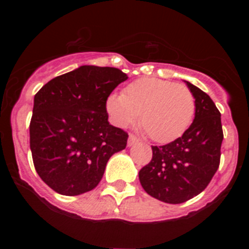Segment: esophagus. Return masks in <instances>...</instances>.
<instances>
[{
  "label": "esophagus",
  "instance_id": "1",
  "mask_svg": "<svg viewBox=\"0 0 249 249\" xmlns=\"http://www.w3.org/2000/svg\"><path fill=\"white\" fill-rule=\"evenodd\" d=\"M140 141H138L137 137H135V136H129L128 137V141H127V146L128 147H132V146H135V144H137Z\"/></svg>",
  "mask_w": 249,
  "mask_h": 249
}]
</instances>
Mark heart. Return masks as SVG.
Masks as SVG:
<instances>
[{
    "instance_id": "heart-1",
    "label": "heart",
    "mask_w": 249,
    "mask_h": 249,
    "mask_svg": "<svg viewBox=\"0 0 249 249\" xmlns=\"http://www.w3.org/2000/svg\"><path fill=\"white\" fill-rule=\"evenodd\" d=\"M106 109L118 127L135 123L141 114V123L152 140L167 143L191 126L196 98L187 86L146 77L129 83L123 94L108 96Z\"/></svg>"
}]
</instances>
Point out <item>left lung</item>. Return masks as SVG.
I'll list each match as a JSON object with an SVG mask.
<instances>
[{
    "instance_id": "8db88e82",
    "label": "left lung",
    "mask_w": 249,
    "mask_h": 249,
    "mask_svg": "<svg viewBox=\"0 0 249 249\" xmlns=\"http://www.w3.org/2000/svg\"><path fill=\"white\" fill-rule=\"evenodd\" d=\"M196 98L192 124L179 138L164 146H152V160L138 173L143 190L164 203L193 198L217 172L223 141L221 113L202 89L184 81Z\"/></svg>"
}]
</instances>
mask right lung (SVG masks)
I'll list each match as a JSON object with an SVG mask.
<instances>
[{
    "label": "right lung",
    "instance_id": "right-lung-1",
    "mask_svg": "<svg viewBox=\"0 0 249 249\" xmlns=\"http://www.w3.org/2000/svg\"><path fill=\"white\" fill-rule=\"evenodd\" d=\"M128 77L114 67L81 66L35 96L30 147L37 173L57 193L78 196L100 183L128 135L108 122L106 102Z\"/></svg>",
    "mask_w": 249,
    "mask_h": 249
}]
</instances>
